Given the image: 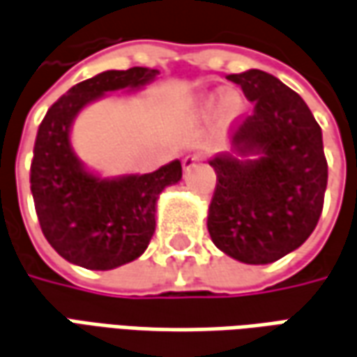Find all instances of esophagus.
Segmentation results:
<instances>
[{"mask_svg": "<svg viewBox=\"0 0 357 357\" xmlns=\"http://www.w3.org/2000/svg\"><path fill=\"white\" fill-rule=\"evenodd\" d=\"M202 159H204V155H200V153L186 155V157H184V161H183L184 171H190V169H192L194 165H196V163H200V161H202Z\"/></svg>", "mask_w": 357, "mask_h": 357, "instance_id": "1", "label": "esophagus"}]
</instances>
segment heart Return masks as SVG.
Returning <instances> with one entry per match:
<instances>
[{
	"instance_id": "b5f03b06",
	"label": "heart",
	"mask_w": 357,
	"mask_h": 357,
	"mask_svg": "<svg viewBox=\"0 0 357 357\" xmlns=\"http://www.w3.org/2000/svg\"><path fill=\"white\" fill-rule=\"evenodd\" d=\"M218 102H221V120H223V124H231V122L239 120L243 116V112H245V108H247L245 100L237 91H227L223 97L218 95V93L204 97L202 102H200V112L208 114L215 108Z\"/></svg>"
}]
</instances>
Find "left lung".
Segmentation results:
<instances>
[{"instance_id":"obj_1","label":"left lung","mask_w":357,"mask_h":357,"mask_svg":"<svg viewBox=\"0 0 357 357\" xmlns=\"http://www.w3.org/2000/svg\"><path fill=\"white\" fill-rule=\"evenodd\" d=\"M255 102L241 118L237 159L210 161L218 183L208 213L213 245L245 264H268L301 247L319 223L328 181L323 132L305 100L266 71L231 73Z\"/></svg>"}]
</instances>
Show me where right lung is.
<instances>
[{
    "instance_id": "1",
    "label": "right lung",
    "mask_w": 357,
    "mask_h": 357,
    "mask_svg": "<svg viewBox=\"0 0 357 357\" xmlns=\"http://www.w3.org/2000/svg\"><path fill=\"white\" fill-rule=\"evenodd\" d=\"M159 71H102L73 85L38 126L31 163L34 210L44 237L61 258L87 270H112L144 255L155 231L157 198L183 176L181 161L153 173L99 178L87 173L70 146L75 114L107 91L137 89Z\"/></svg>"
}]
</instances>
